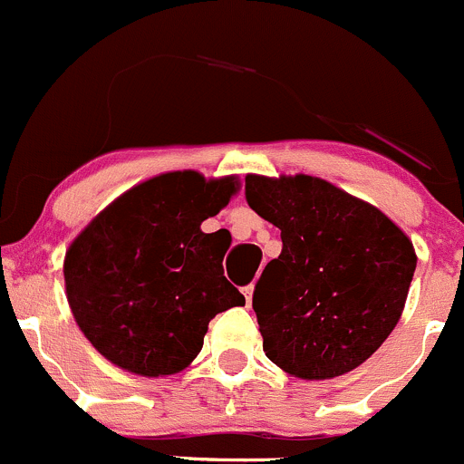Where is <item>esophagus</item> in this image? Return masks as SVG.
I'll list each match as a JSON object with an SVG mask.
<instances>
[{"instance_id":"esophagus-1","label":"esophagus","mask_w":464,"mask_h":464,"mask_svg":"<svg viewBox=\"0 0 464 464\" xmlns=\"http://www.w3.org/2000/svg\"><path fill=\"white\" fill-rule=\"evenodd\" d=\"M252 293H255V286H252V284H250V286L243 288V295H246L247 304H250V302H252Z\"/></svg>"}]
</instances>
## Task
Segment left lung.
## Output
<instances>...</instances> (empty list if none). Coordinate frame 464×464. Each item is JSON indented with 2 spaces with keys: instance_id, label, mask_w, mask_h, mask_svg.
Masks as SVG:
<instances>
[{
  "instance_id": "1",
  "label": "left lung",
  "mask_w": 464,
  "mask_h": 464,
  "mask_svg": "<svg viewBox=\"0 0 464 464\" xmlns=\"http://www.w3.org/2000/svg\"><path fill=\"white\" fill-rule=\"evenodd\" d=\"M246 200L282 230L252 295L264 352L293 377L368 361L401 318L417 256L383 212L311 176L246 178Z\"/></svg>"
}]
</instances>
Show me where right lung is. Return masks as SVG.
Returning a JSON list of instances; mask_svg holds the SVG:
<instances>
[{
  "label": "right lung",
  "instance_id": "right-lung-1",
  "mask_svg": "<svg viewBox=\"0 0 464 464\" xmlns=\"http://www.w3.org/2000/svg\"><path fill=\"white\" fill-rule=\"evenodd\" d=\"M238 191L234 176L162 173L119 196L65 255L78 327L108 361L141 377L185 370L209 320L246 304L223 275L227 237L200 230Z\"/></svg>",
  "mask_w": 464,
  "mask_h": 464
}]
</instances>
